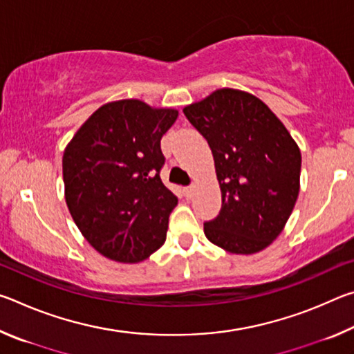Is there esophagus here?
<instances>
[{
	"label": "esophagus",
	"mask_w": 354,
	"mask_h": 354,
	"mask_svg": "<svg viewBox=\"0 0 354 354\" xmlns=\"http://www.w3.org/2000/svg\"><path fill=\"white\" fill-rule=\"evenodd\" d=\"M184 194L187 198H190L192 195H194V185H189V187H184Z\"/></svg>",
	"instance_id": "1"
}]
</instances>
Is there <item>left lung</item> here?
<instances>
[{
	"mask_svg": "<svg viewBox=\"0 0 354 354\" xmlns=\"http://www.w3.org/2000/svg\"><path fill=\"white\" fill-rule=\"evenodd\" d=\"M183 112L211 147L221 190L220 214L205 223L206 237L234 254L267 248L298 198L295 140L270 107L236 88H218Z\"/></svg>",
	"mask_w": 354,
	"mask_h": 354,
	"instance_id": "obj_1",
	"label": "left lung"
}]
</instances>
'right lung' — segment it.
I'll list each match as a JSON object with an SVG mask.
<instances>
[{
    "mask_svg": "<svg viewBox=\"0 0 354 354\" xmlns=\"http://www.w3.org/2000/svg\"><path fill=\"white\" fill-rule=\"evenodd\" d=\"M176 109L140 100L101 106L65 148V201L92 247L117 262L136 263L162 247L176 195L160 181V139Z\"/></svg>",
    "mask_w": 354,
    "mask_h": 354,
    "instance_id": "right-lung-1",
    "label": "right lung"
}]
</instances>
